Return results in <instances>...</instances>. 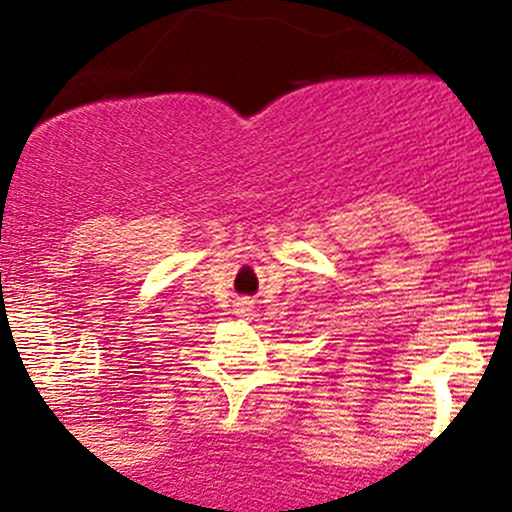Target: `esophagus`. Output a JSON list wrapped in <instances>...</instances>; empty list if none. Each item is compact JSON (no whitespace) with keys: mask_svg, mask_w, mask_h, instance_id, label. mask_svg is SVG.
Listing matches in <instances>:
<instances>
[{"mask_svg":"<svg viewBox=\"0 0 512 512\" xmlns=\"http://www.w3.org/2000/svg\"><path fill=\"white\" fill-rule=\"evenodd\" d=\"M236 315L243 317V320H252L255 317V310H252L250 298H238L236 303Z\"/></svg>","mask_w":512,"mask_h":512,"instance_id":"obj_1","label":"esophagus"}]
</instances>
